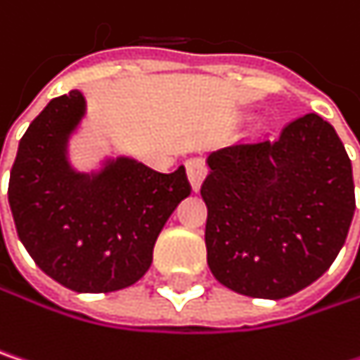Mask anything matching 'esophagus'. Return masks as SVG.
<instances>
[{"mask_svg": "<svg viewBox=\"0 0 360 360\" xmlns=\"http://www.w3.org/2000/svg\"><path fill=\"white\" fill-rule=\"evenodd\" d=\"M185 169H187V179L191 183V189L200 191V185H202V181L206 177V165L202 160H189L185 165Z\"/></svg>", "mask_w": 360, "mask_h": 360, "instance_id": "esophagus-1", "label": "esophagus"}]
</instances>
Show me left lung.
<instances>
[{
  "label": "left lung",
  "instance_id": "left-lung-1",
  "mask_svg": "<svg viewBox=\"0 0 360 360\" xmlns=\"http://www.w3.org/2000/svg\"><path fill=\"white\" fill-rule=\"evenodd\" d=\"M206 165L204 240L219 283L279 300L331 266L356 204L350 158L319 114L296 118L277 141L217 150Z\"/></svg>",
  "mask_w": 360,
  "mask_h": 360
}]
</instances>
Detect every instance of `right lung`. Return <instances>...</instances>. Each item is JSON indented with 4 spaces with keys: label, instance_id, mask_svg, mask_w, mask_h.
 Wrapping results in <instances>:
<instances>
[{
    "label": "right lung",
    "instance_id": "obj_1",
    "mask_svg": "<svg viewBox=\"0 0 360 360\" xmlns=\"http://www.w3.org/2000/svg\"><path fill=\"white\" fill-rule=\"evenodd\" d=\"M85 112L79 89L43 108L18 143L8 200L37 266L68 290L100 294L146 275L165 223L191 187L185 167L165 175L129 156L77 171L68 143Z\"/></svg>",
    "mask_w": 360,
    "mask_h": 360
}]
</instances>
